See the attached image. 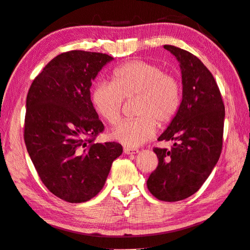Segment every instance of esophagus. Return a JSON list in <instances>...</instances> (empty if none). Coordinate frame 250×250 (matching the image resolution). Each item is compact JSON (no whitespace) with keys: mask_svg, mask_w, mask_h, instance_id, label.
<instances>
[{"mask_svg":"<svg viewBox=\"0 0 250 250\" xmlns=\"http://www.w3.org/2000/svg\"><path fill=\"white\" fill-rule=\"evenodd\" d=\"M124 152L126 155H132V154H135L139 152L138 148H131V147H125L124 148Z\"/></svg>","mask_w":250,"mask_h":250,"instance_id":"1","label":"esophagus"}]
</instances>
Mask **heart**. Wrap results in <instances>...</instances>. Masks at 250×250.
Segmentation results:
<instances>
[{
	"instance_id": "obj_1",
	"label": "heart",
	"mask_w": 250,
	"mask_h": 250,
	"mask_svg": "<svg viewBox=\"0 0 250 250\" xmlns=\"http://www.w3.org/2000/svg\"><path fill=\"white\" fill-rule=\"evenodd\" d=\"M135 97L137 118L125 120L112 138L129 147H138L155 134L156 125L174 119L181 105V87L175 75L155 63L132 60L115 67L111 83L102 82L92 90L95 111L104 121L116 125L121 118L124 99Z\"/></svg>"
}]
</instances>
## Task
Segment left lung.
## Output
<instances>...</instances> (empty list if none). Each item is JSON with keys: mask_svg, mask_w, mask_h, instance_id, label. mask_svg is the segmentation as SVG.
Wrapping results in <instances>:
<instances>
[{"mask_svg": "<svg viewBox=\"0 0 250 250\" xmlns=\"http://www.w3.org/2000/svg\"><path fill=\"white\" fill-rule=\"evenodd\" d=\"M164 48L179 62L183 101L168 128L158 138L174 141V145L171 149L154 147L158 165L146 185L158 200L175 202L197 192L219 161L225 107L212 73L196 56L169 44Z\"/></svg>", "mask_w": 250, "mask_h": 250, "instance_id": "left-lung-1", "label": "left lung"}]
</instances>
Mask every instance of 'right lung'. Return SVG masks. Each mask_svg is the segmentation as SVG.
<instances>
[{"label": "right lung", "mask_w": 250, "mask_h": 250, "mask_svg": "<svg viewBox=\"0 0 250 250\" xmlns=\"http://www.w3.org/2000/svg\"><path fill=\"white\" fill-rule=\"evenodd\" d=\"M112 59L82 50L63 52L36 76L27 94V151L43 185L66 202H86L96 196L112 162L122 154L119 143L94 142L104 125L89 88Z\"/></svg>", "instance_id": "obj_1"}]
</instances>
